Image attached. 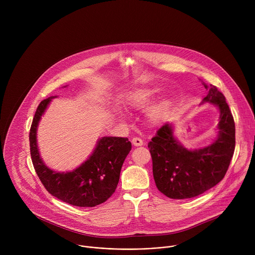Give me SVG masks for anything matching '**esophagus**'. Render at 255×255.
I'll list each match as a JSON object with an SVG mask.
<instances>
[{"label": "esophagus", "mask_w": 255, "mask_h": 255, "mask_svg": "<svg viewBox=\"0 0 255 255\" xmlns=\"http://www.w3.org/2000/svg\"><path fill=\"white\" fill-rule=\"evenodd\" d=\"M132 144L134 145V146H142V145H143V140L141 138L134 137L132 139Z\"/></svg>", "instance_id": "34e87169"}]
</instances>
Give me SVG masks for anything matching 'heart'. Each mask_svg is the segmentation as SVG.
<instances>
[{
  "label": "heart",
  "mask_w": 255,
  "mask_h": 255,
  "mask_svg": "<svg viewBox=\"0 0 255 255\" xmlns=\"http://www.w3.org/2000/svg\"><path fill=\"white\" fill-rule=\"evenodd\" d=\"M159 95L157 89H139L132 92L127 98L126 105L133 110H141L150 105ZM172 104L169 100H163L152 106L146 113L147 122L151 126H158L164 123L170 114ZM122 117V114H118Z\"/></svg>",
  "instance_id": "heart-1"
}]
</instances>
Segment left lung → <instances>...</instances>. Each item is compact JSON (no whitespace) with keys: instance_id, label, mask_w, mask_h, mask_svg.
Wrapping results in <instances>:
<instances>
[{"instance_id":"1","label":"left lung","mask_w":255,"mask_h":255,"mask_svg":"<svg viewBox=\"0 0 255 255\" xmlns=\"http://www.w3.org/2000/svg\"><path fill=\"white\" fill-rule=\"evenodd\" d=\"M207 96L201 102L219 111L218 135L209 145L188 148L174 135L173 124L163 125L148 143L159 192L170 199L197 197L223 179L235 149V123L224 95L202 81Z\"/></svg>"}]
</instances>
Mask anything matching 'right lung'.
Returning <instances> with one entry per match:
<instances>
[{
  "mask_svg": "<svg viewBox=\"0 0 255 255\" xmlns=\"http://www.w3.org/2000/svg\"><path fill=\"white\" fill-rule=\"evenodd\" d=\"M57 96L43 100L36 110L30 129L31 158L41 183L57 199L77 207H95L107 201L119 183L123 162L131 150V142L122 137L99 138L91 155L77 168L56 171L43 161L37 144L41 117Z\"/></svg>",
  "mask_w": 255,
  "mask_h": 255,
  "instance_id": "add662e5",
  "label": "right lung"
}]
</instances>
